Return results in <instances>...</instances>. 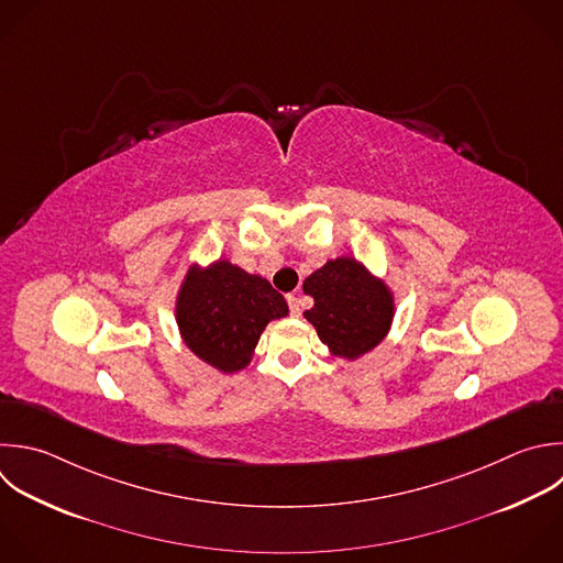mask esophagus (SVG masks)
<instances>
[{
  "instance_id": "obj_1",
  "label": "esophagus",
  "mask_w": 563,
  "mask_h": 563,
  "mask_svg": "<svg viewBox=\"0 0 563 563\" xmlns=\"http://www.w3.org/2000/svg\"><path fill=\"white\" fill-rule=\"evenodd\" d=\"M288 308H290L292 317H299L301 314V299L297 295H288Z\"/></svg>"
}]
</instances>
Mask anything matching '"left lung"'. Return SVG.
<instances>
[{
	"label": "left lung",
	"mask_w": 563,
	"mask_h": 563,
	"mask_svg": "<svg viewBox=\"0 0 563 563\" xmlns=\"http://www.w3.org/2000/svg\"><path fill=\"white\" fill-rule=\"evenodd\" d=\"M314 306L303 317L336 358L356 361L385 341L396 314L394 290L352 255L328 260L303 282Z\"/></svg>",
	"instance_id": "8db88e82"
}]
</instances>
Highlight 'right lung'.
<instances>
[{
    "instance_id": "right-lung-1",
    "label": "right lung",
    "mask_w": 563,
    "mask_h": 563,
    "mask_svg": "<svg viewBox=\"0 0 563 563\" xmlns=\"http://www.w3.org/2000/svg\"><path fill=\"white\" fill-rule=\"evenodd\" d=\"M174 312L185 345L207 365L235 374L251 363L266 325L288 314V303L266 277L220 257L187 268Z\"/></svg>"
}]
</instances>
